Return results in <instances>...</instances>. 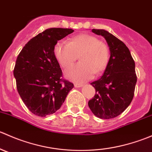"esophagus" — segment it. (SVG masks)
<instances>
[{
    "instance_id": "34e87169",
    "label": "esophagus",
    "mask_w": 152,
    "mask_h": 152,
    "mask_svg": "<svg viewBox=\"0 0 152 152\" xmlns=\"http://www.w3.org/2000/svg\"><path fill=\"white\" fill-rule=\"evenodd\" d=\"M82 86H83V84H77V83H76L74 85V87H82Z\"/></svg>"
}]
</instances>
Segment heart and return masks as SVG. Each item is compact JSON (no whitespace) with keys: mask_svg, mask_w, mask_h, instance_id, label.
<instances>
[{"mask_svg":"<svg viewBox=\"0 0 152 152\" xmlns=\"http://www.w3.org/2000/svg\"><path fill=\"white\" fill-rule=\"evenodd\" d=\"M53 53L64 68L73 65L79 56L80 62L65 71V77L76 82L89 80L94 73L103 72L110 59L107 44L99 41L96 37L87 34L73 37L67 43L58 42L55 45Z\"/></svg>","mask_w":152,"mask_h":152,"instance_id":"1","label":"heart"}]
</instances>
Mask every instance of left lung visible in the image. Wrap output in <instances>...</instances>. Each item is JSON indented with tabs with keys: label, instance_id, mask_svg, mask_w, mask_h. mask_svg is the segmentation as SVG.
Masks as SVG:
<instances>
[{
	"label": "left lung",
	"instance_id": "obj_1",
	"mask_svg": "<svg viewBox=\"0 0 152 152\" xmlns=\"http://www.w3.org/2000/svg\"><path fill=\"white\" fill-rule=\"evenodd\" d=\"M105 38L110 57L103 76L91 85L96 95L88 102L92 113L102 119L117 117L129 107L134 97L137 82L135 64L126 45L104 29H92Z\"/></svg>",
	"mask_w": 152,
	"mask_h": 152
}]
</instances>
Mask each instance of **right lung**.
<instances>
[{
	"instance_id": "obj_1",
	"label": "right lung",
	"mask_w": 152,
	"mask_h": 152,
	"mask_svg": "<svg viewBox=\"0 0 152 152\" xmlns=\"http://www.w3.org/2000/svg\"><path fill=\"white\" fill-rule=\"evenodd\" d=\"M74 31L50 28L31 39L17 58L14 69L17 89L33 114L40 117L56 113L73 84L62 79V72L53 53L58 40Z\"/></svg>"
}]
</instances>
